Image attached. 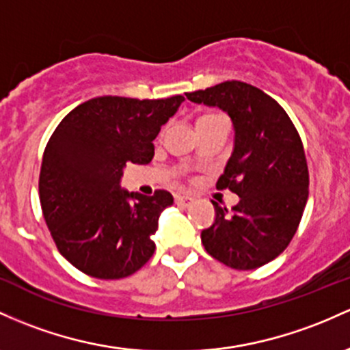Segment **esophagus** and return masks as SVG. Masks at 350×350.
Returning a JSON list of instances; mask_svg holds the SVG:
<instances>
[{
	"label": "esophagus",
	"instance_id": "34e87169",
	"mask_svg": "<svg viewBox=\"0 0 350 350\" xmlns=\"http://www.w3.org/2000/svg\"><path fill=\"white\" fill-rule=\"evenodd\" d=\"M193 201V198L187 194H181V196H176V204L179 206H189V202Z\"/></svg>",
	"mask_w": 350,
	"mask_h": 350
}]
</instances>
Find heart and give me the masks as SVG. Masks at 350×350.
Returning <instances> with one entry per match:
<instances>
[{
    "instance_id": "obj_1",
    "label": "heart",
    "mask_w": 350,
    "mask_h": 350,
    "mask_svg": "<svg viewBox=\"0 0 350 350\" xmlns=\"http://www.w3.org/2000/svg\"><path fill=\"white\" fill-rule=\"evenodd\" d=\"M213 118H217V114H206V116L199 118L198 122H199V121H206V119H213Z\"/></svg>"
}]
</instances>
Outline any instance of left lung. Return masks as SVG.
Returning <instances> with one entry per match:
<instances>
[{"label": "left lung", "instance_id": "obj_1", "mask_svg": "<svg viewBox=\"0 0 350 350\" xmlns=\"http://www.w3.org/2000/svg\"><path fill=\"white\" fill-rule=\"evenodd\" d=\"M193 103L217 106L236 129L234 151L217 179L239 202L228 213L213 201L216 221L201 232L207 254L239 271L275 259L293 241L309 198V169L294 122L278 101L243 81L187 93Z\"/></svg>", "mask_w": 350, "mask_h": 350}]
</instances>
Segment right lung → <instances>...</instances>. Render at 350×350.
I'll list each match as a JSON object with an SVG mask.
<instances>
[{
	"label": "right lung",
	"instance_id": "1",
	"mask_svg": "<svg viewBox=\"0 0 350 350\" xmlns=\"http://www.w3.org/2000/svg\"><path fill=\"white\" fill-rule=\"evenodd\" d=\"M184 98L101 96L76 106L46 144L40 202L57 251L96 279H121L154 254L157 217L172 196L128 193L119 179L126 163L148 164L152 141Z\"/></svg>",
	"mask_w": 350,
	"mask_h": 350
}]
</instances>
